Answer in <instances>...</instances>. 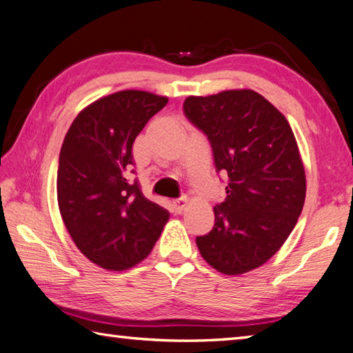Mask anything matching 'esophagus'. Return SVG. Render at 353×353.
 Wrapping results in <instances>:
<instances>
[{
  "mask_svg": "<svg viewBox=\"0 0 353 353\" xmlns=\"http://www.w3.org/2000/svg\"><path fill=\"white\" fill-rule=\"evenodd\" d=\"M185 205H187V198H185V196L183 198H177L172 201V210H174L176 213H182Z\"/></svg>",
  "mask_w": 353,
  "mask_h": 353,
  "instance_id": "obj_1",
  "label": "esophagus"
}]
</instances>
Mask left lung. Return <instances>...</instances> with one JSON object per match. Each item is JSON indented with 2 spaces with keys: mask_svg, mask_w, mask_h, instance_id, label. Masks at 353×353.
I'll list each match as a JSON object with an SVG mask.
<instances>
[{
  "mask_svg": "<svg viewBox=\"0 0 353 353\" xmlns=\"http://www.w3.org/2000/svg\"><path fill=\"white\" fill-rule=\"evenodd\" d=\"M183 113L210 141L214 170L227 176L213 229L196 236L199 252L227 276L255 270L282 248L305 202V171L290 123L252 90L188 97Z\"/></svg>",
  "mask_w": 353,
  "mask_h": 353,
  "instance_id": "left-lung-1",
  "label": "left lung"
}]
</instances>
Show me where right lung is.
Wrapping results in <instances>:
<instances>
[{
  "label": "right lung",
  "instance_id": "right-lung-1",
  "mask_svg": "<svg viewBox=\"0 0 353 353\" xmlns=\"http://www.w3.org/2000/svg\"><path fill=\"white\" fill-rule=\"evenodd\" d=\"M168 99L124 90L98 99L71 124L59 155L57 202L77 249L110 271L151 252L170 212L141 193L132 146Z\"/></svg>",
  "mask_w": 353,
  "mask_h": 353
}]
</instances>
